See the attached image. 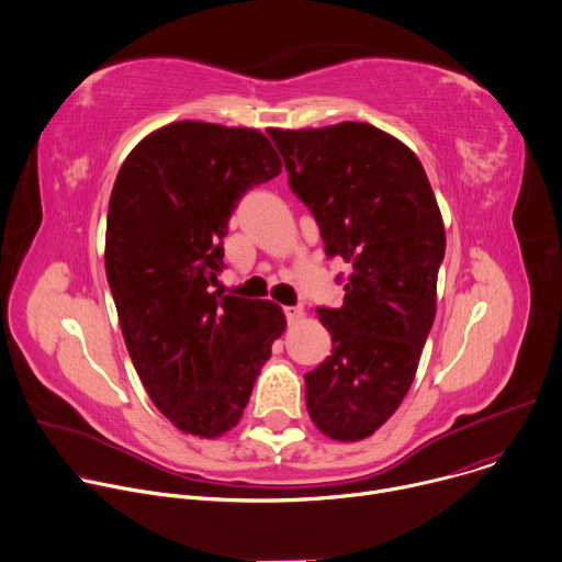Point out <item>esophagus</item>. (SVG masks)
Wrapping results in <instances>:
<instances>
[{"label": "esophagus", "mask_w": 562, "mask_h": 562, "mask_svg": "<svg viewBox=\"0 0 562 562\" xmlns=\"http://www.w3.org/2000/svg\"><path fill=\"white\" fill-rule=\"evenodd\" d=\"M284 317L289 319V323H295V319H300L304 315V308L302 306H284Z\"/></svg>", "instance_id": "34e87169"}]
</instances>
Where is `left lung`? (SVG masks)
<instances>
[{
	"label": "left lung",
	"instance_id": "1",
	"mask_svg": "<svg viewBox=\"0 0 562 562\" xmlns=\"http://www.w3.org/2000/svg\"><path fill=\"white\" fill-rule=\"evenodd\" d=\"M327 258L351 265L340 308L317 306L331 356L304 375L315 427L340 442L380 429L407 395L436 317L445 226L420 159L362 122L269 131Z\"/></svg>",
	"mask_w": 562,
	"mask_h": 562
}]
</instances>
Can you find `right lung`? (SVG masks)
I'll return each instance as SVG.
<instances>
[{
    "label": "right lung",
    "mask_w": 562,
    "mask_h": 562,
    "mask_svg": "<svg viewBox=\"0 0 562 562\" xmlns=\"http://www.w3.org/2000/svg\"><path fill=\"white\" fill-rule=\"evenodd\" d=\"M280 171L260 131L176 122L144 137L113 184L106 278L124 342L153 405L184 434L237 425L284 331L273 302L211 291L233 211Z\"/></svg>",
    "instance_id": "1"
}]
</instances>
